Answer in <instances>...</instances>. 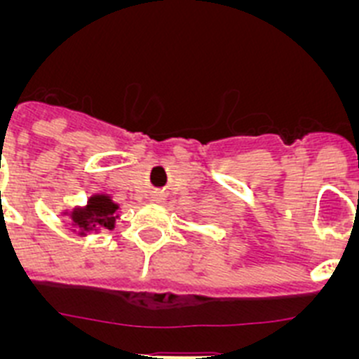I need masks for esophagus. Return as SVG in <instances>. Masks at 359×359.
<instances>
[{
    "instance_id": "obj_1",
    "label": "esophagus",
    "mask_w": 359,
    "mask_h": 359,
    "mask_svg": "<svg viewBox=\"0 0 359 359\" xmlns=\"http://www.w3.org/2000/svg\"><path fill=\"white\" fill-rule=\"evenodd\" d=\"M160 199H161V194L160 192H156V194H154V201H160Z\"/></svg>"
}]
</instances>
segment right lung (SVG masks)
<instances>
[{"mask_svg":"<svg viewBox=\"0 0 359 359\" xmlns=\"http://www.w3.org/2000/svg\"><path fill=\"white\" fill-rule=\"evenodd\" d=\"M118 205L107 194H93L88 198L84 207H75L72 210H65L62 215H68L73 231L81 237H86L91 231L113 230L116 219L120 217Z\"/></svg>","mask_w":359,"mask_h":359,"instance_id":"add662e5","label":"right lung"}]
</instances>
